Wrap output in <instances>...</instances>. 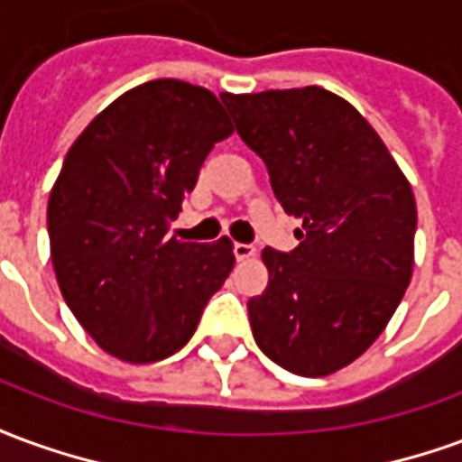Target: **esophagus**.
<instances>
[{
    "instance_id": "34e87169",
    "label": "esophagus",
    "mask_w": 462,
    "mask_h": 462,
    "mask_svg": "<svg viewBox=\"0 0 462 462\" xmlns=\"http://www.w3.org/2000/svg\"><path fill=\"white\" fill-rule=\"evenodd\" d=\"M232 252H235L237 260H252V257L257 254V250H254L252 245H245V242H235V245H232Z\"/></svg>"
}]
</instances>
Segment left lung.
I'll list each match as a JSON object with an SVG mask.
<instances>
[{
	"instance_id": "obj_1",
	"label": "left lung",
	"mask_w": 462,
	"mask_h": 462,
	"mask_svg": "<svg viewBox=\"0 0 462 462\" xmlns=\"http://www.w3.org/2000/svg\"><path fill=\"white\" fill-rule=\"evenodd\" d=\"M220 98L274 198L301 220L294 250H262L270 282L247 301L254 341L291 374L329 376L378 339L403 300L413 190L366 118L327 88Z\"/></svg>"
}]
</instances>
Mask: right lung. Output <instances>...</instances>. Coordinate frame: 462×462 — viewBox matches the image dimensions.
Returning a JSON list of instances; mask_svg holds the SVG:
<instances>
[{"label":"right lung","instance_id":"right-lung-1","mask_svg":"<svg viewBox=\"0 0 462 462\" xmlns=\"http://www.w3.org/2000/svg\"><path fill=\"white\" fill-rule=\"evenodd\" d=\"M232 123L212 91L155 79L86 125L49 195L56 280L98 346L128 364L161 361L198 329L232 264L227 237H168L215 143Z\"/></svg>","mask_w":462,"mask_h":462}]
</instances>
